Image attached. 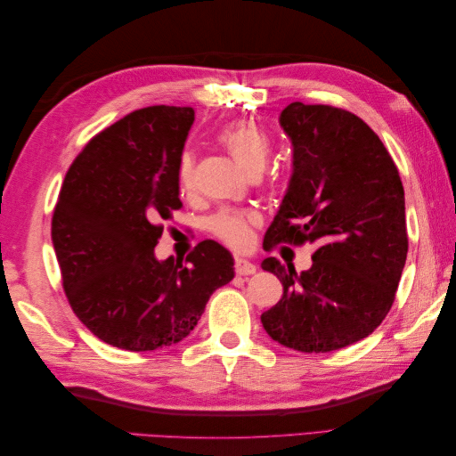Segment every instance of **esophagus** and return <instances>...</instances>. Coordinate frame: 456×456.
Instances as JSON below:
<instances>
[{
	"mask_svg": "<svg viewBox=\"0 0 456 456\" xmlns=\"http://www.w3.org/2000/svg\"><path fill=\"white\" fill-rule=\"evenodd\" d=\"M233 272L238 275H251L256 272V266L251 265L249 260H243V258H236L233 260Z\"/></svg>",
	"mask_w": 456,
	"mask_h": 456,
	"instance_id": "esophagus-1",
	"label": "esophagus"
}]
</instances>
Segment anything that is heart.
<instances>
[{
	"mask_svg": "<svg viewBox=\"0 0 456 456\" xmlns=\"http://www.w3.org/2000/svg\"><path fill=\"white\" fill-rule=\"evenodd\" d=\"M218 142L233 156L241 169L249 175H260L270 158V139L256 121L236 119L218 131ZM176 181L183 194H191L196 188V154L184 150L176 163ZM258 218L243 211H218L209 220V230L215 238L236 251L249 249L255 240Z\"/></svg>",
	"mask_w": 456,
	"mask_h": 456,
	"instance_id": "obj_1",
	"label": "heart"
}]
</instances>
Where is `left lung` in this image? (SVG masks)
Masks as SVG:
<instances>
[{"mask_svg": "<svg viewBox=\"0 0 456 456\" xmlns=\"http://www.w3.org/2000/svg\"><path fill=\"white\" fill-rule=\"evenodd\" d=\"M280 123L295 169L265 249L315 251L302 273L262 262L283 297L260 322L287 348L325 354L369 337L394 305L409 249L403 184L379 134L348 110L291 102Z\"/></svg>", "mask_w": 456, "mask_h": 456, "instance_id": "obj_1", "label": "left lung"}]
</instances>
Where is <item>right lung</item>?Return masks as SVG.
Segmentation results:
<instances>
[{
    "label": "right lung",
    "instance_id": "right-lung-1",
    "mask_svg": "<svg viewBox=\"0 0 456 456\" xmlns=\"http://www.w3.org/2000/svg\"><path fill=\"white\" fill-rule=\"evenodd\" d=\"M194 110H134L86 144L68 169L51 238L68 302L94 337L129 352L190 335L207 300L232 281L233 258L213 240L159 262L163 223L183 207L176 163Z\"/></svg>",
    "mask_w": 456,
    "mask_h": 456
}]
</instances>
